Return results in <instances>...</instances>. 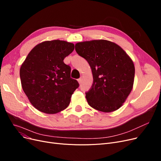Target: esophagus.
Wrapping results in <instances>:
<instances>
[{"instance_id": "obj_1", "label": "esophagus", "mask_w": 161, "mask_h": 161, "mask_svg": "<svg viewBox=\"0 0 161 161\" xmlns=\"http://www.w3.org/2000/svg\"><path fill=\"white\" fill-rule=\"evenodd\" d=\"M82 80H83V77H82V76H81V77L78 80V82H79L80 83H81V82Z\"/></svg>"}]
</instances>
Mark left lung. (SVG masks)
<instances>
[{"label":"left lung","mask_w":161,"mask_h":161,"mask_svg":"<svg viewBox=\"0 0 161 161\" xmlns=\"http://www.w3.org/2000/svg\"><path fill=\"white\" fill-rule=\"evenodd\" d=\"M75 49L91 68L93 83L86 92L89 105L103 112L119 109L133 86L135 69L131 58L120 46L105 40L79 42Z\"/></svg>","instance_id":"left-lung-1"}]
</instances>
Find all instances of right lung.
<instances>
[{
  "label": "right lung",
  "instance_id": "add662e5",
  "mask_svg": "<svg viewBox=\"0 0 161 161\" xmlns=\"http://www.w3.org/2000/svg\"><path fill=\"white\" fill-rule=\"evenodd\" d=\"M74 49V45L66 41H46L34 47L22 64V88L38 110L53 114L69 105L80 85L71 78V68L63 60Z\"/></svg>",
  "mask_w": 161,
  "mask_h": 161
}]
</instances>
